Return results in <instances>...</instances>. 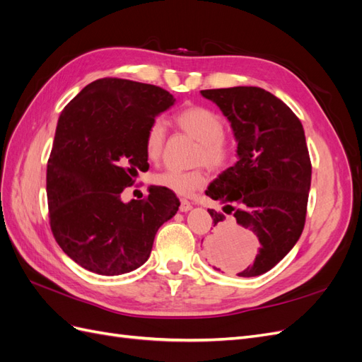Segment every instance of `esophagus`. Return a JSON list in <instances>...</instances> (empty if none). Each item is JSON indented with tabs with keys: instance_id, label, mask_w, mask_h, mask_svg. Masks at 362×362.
Here are the masks:
<instances>
[{
	"instance_id": "1",
	"label": "esophagus",
	"mask_w": 362,
	"mask_h": 362,
	"mask_svg": "<svg viewBox=\"0 0 362 362\" xmlns=\"http://www.w3.org/2000/svg\"><path fill=\"white\" fill-rule=\"evenodd\" d=\"M192 210V204L187 199H181L180 201V211L181 213H187Z\"/></svg>"
}]
</instances>
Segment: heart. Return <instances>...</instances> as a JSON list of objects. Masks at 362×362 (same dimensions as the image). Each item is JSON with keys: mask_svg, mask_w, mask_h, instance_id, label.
<instances>
[{"mask_svg": "<svg viewBox=\"0 0 362 362\" xmlns=\"http://www.w3.org/2000/svg\"><path fill=\"white\" fill-rule=\"evenodd\" d=\"M173 122L185 134L199 141L194 157L196 164H205L211 170H222L229 166L234 154L231 145L225 139V120L221 115L204 105H189L175 115ZM164 140H166V129L163 120H152L145 136V152L149 160L156 161L160 158ZM152 181L158 187L170 190L175 194L189 196L204 187L206 175L202 169H166L154 175Z\"/></svg>", "mask_w": 362, "mask_h": 362, "instance_id": "heart-1", "label": "heart"}]
</instances>
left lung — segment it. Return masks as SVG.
Segmentation results:
<instances>
[{"instance_id": "left-lung-1", "label": "left lung", "mask_w": 362, "mask_h": 362, "mask_svg": "<svg viewBox=\"0 0 362 362\" xmlns=\"http://www.w3.org/2000/svg\"><path fill=\"white\" fill-rule=\"evenodd\" d=\"M231 122L238 161L205 192L225 204L231 225L250 229L259 250L238 276L252 278L275 267L298 242L306 217L311 160L299 117L279 98L261 87L238 86L201 90ZM228 207L229 212L226 211ZM214 233L205 240V257L217 270L231 257V231L225 216L208 210Z\"/></svg>"}]
</instances>
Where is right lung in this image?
Segmentation results:
<instances>
[{
    "label": "right lung",
    "instance_id": "1",
    "mask_svg": "<svg viewBox=\"0 0 362 362\" xmlns=\"http://www.w3.org/2000/svg\"><path fill=\"white\" fill-rule=\"evenodd\" d=\"M173 103L157 86L100 78L63 108L47 168L49 225L64 254L86 270H136L158 228L178 211L177 196L154 185L145 199H120L149 168L148 127Z\"/></svg>",
    "mask_w": 362,
    "mask_h": 362
}]
</instances>
